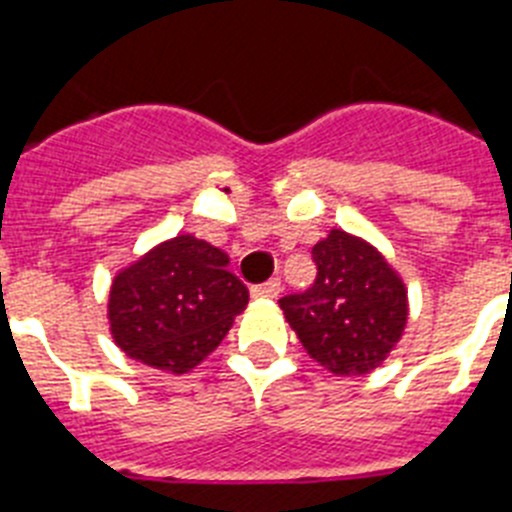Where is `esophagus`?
<instances>
[{
    "mask_svg": "<svg viewBox=\"0 0 512 512\" xmlns=\"http://www.w3.org/2000/svg\"><path fill=\"white\" fill-rule=\"evenodd\" d=\"M250 293L255 298H278L280 296V280L273 278V280H267V283L252 285Z\"/></svg>",
    "mask_w": 512,
    "mask_h": 512,
    "instance_id": "obj_1",
    "label": "esophagus"
}]
</instances>
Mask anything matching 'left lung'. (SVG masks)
<instances>
[{
	"label": "left lung",
	"instance_id": "1",
	"mask_svg": "<svg viewBox=\"0 0 512 512\" xmlns=\"http://www.w3.org/2000/svg\"><path fill=\"white\" fill-rule=\"evenodd\" d=\"M316 280L280 298L306 352L339 377L367 375L398 344L408 321V290L385 257L342 229L313 245Z\"/></svg>",
	"mask_w": 512,
	"mask_h": 512
}]
</instances>
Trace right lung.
Masks as SVG:
<instances>
[{
	"label": "right lung",
	"instance_id": "add662e5",
	"mask_svg": "<svg viewBox=\"0 0 512 512\" xmlns=\"http://www.w3.org/2000/svg\"><path fill=\"white\" fill-rule=\"evenodd\" d=\"M227 265L222 250L181 234L124 267L109 290L117 347L155 370H193L222 344L250 301Z\"/></svg>",
	"mask_w": 512,
	"mask_h": 512
}]
</instances>
